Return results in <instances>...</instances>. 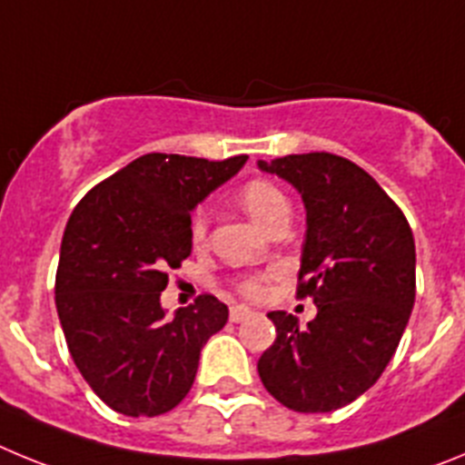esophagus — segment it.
<instances>
[{
	"mask_svg": "<svg viewBox=\"0 0 465 465\" xmlns=\"http://www.w3.org/2000/svg\"><path fill=\"white\" fill-rule=\"evenodd\" d=\"M253 312L249 310V307H244V305H232L230 307V322L232 323H242V322H246V319H249V316H252Z\"/></svg>",
	"mask_w": 465,
	"mask_h": 465,
	"instance_id": "esophagus-1",
	"label": "esophagus"
}]
</instances>
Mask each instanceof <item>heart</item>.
<instances>
[{
	"instance_id": "b5f03b06",
	"label": "heart",
	"mask_w": 465,
	"mask_h": 465,
	"mask_svg": "<svg viewBox=\"0 0 465 465\" xmlns=\"http://www.w3.org/2000/svg\"><path fill=\"white\" fill-rule=\"evenodd\" d=\"M242 204L249 213H252V219L258 221L261 225H268V221L272 219L277 212H283V209H289V200L274 186L272 182H265V179H252V182H246L240 191ZM207 232V212L204 209H197L193 213L191 221V235L193 240L200 242ZM274 277V272H265V274H244V277L235 279V289L240 291L242 295L246 298H261L265 291H268V282Z\"/></svg>"
}]
</instances>
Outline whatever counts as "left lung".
Masks as SVG:
<instances>
[{
	"label": "left lung",
	"instance_id": "1",
	"mask_svg": "<svg viewBox=\"0 0 465 465\" xmlns=\"http://www.w3.org/2000/svg\"><path fill=\"white\" fill-rule=\"evenodd\" d=\"M258 167L302 195L298 298L319 310L307 328L270 312L277 340L258 359V375L283 408L331 412L368 391L396 354L417 293L412 228L380 183L342 155L293 153Z\"/></svg>",
	"mask_w": 465,
	"mask_h": 465
}]
</instances>
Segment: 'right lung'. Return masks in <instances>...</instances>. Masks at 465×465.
<instances>
[{
  "label": "right lung",
  "mask_w": 465,
  "mask_h": 465,
  "mask_svg": "<svg viewBox=\"0 0 465 465\" xmlns=\"http://www.w3.org/2000/svg\"><path fill=\"white\" fill-rule=\"evenodd\" d=\"M249 155L146 153L90 188L67 221L55 307L69 354L102 401L125 417L174 410L228 307L197 295L172 319L160 307L167 268L191 256V212Z\"/></svg>",
  "instance_id": "add662e5"
}]
</instances>
